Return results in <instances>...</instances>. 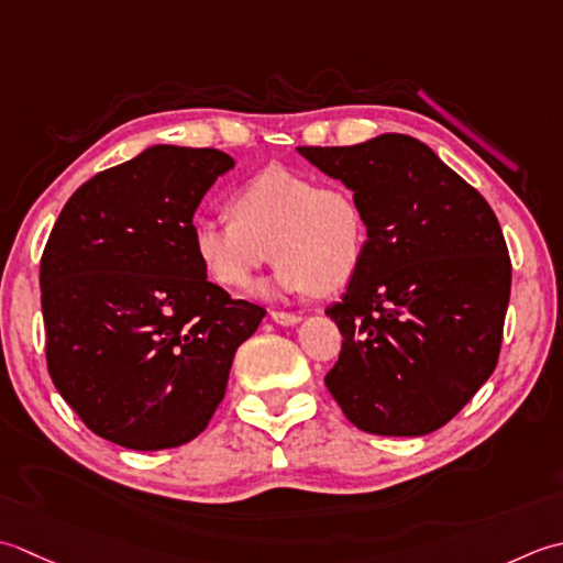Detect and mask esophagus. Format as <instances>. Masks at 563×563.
Returning a JSON list of instances; mask_svg holds the SVG:
<instances>
[{
    "mask_svg": "<svg viewBox=\"0 0 563 563\" xmlns=\"http://www.w3.org/2000/svg\"><path fill=\"white\" fill-rule=\"evenodd\" d=\"M272 320L277 325H284V328H291L296 323H301V316L296 313H284V311H272Z\"/></svg>",
    "mask_w": 563,
    "mask_h": 563,
    "instance_id": "34e87169",
    "label": "esophagus"
}]
</instances>
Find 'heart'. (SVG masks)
<instances>
[{"label": "heart", "instance_id": "obj_1", "mask_svg": "<svg viewBox=\"0 0 563 563\" xmlns=\"http://www.w3.org/2000/svg\"><path fill=\"white\" fill-rule=\"evenodd\" d=\"M233 221L199 218L191 250L211 282L247 291L269 255L277 265L267 294H335L357 277L366 221L345 187H318L289 169H265L231 199Z\"/></svg>", "mask_w": 563, "mask_h": 563}]
</instances>
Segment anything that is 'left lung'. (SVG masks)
I'll list each match as a JSON object with an SVG mask.
<instances>
[{"instance_id":"8db88e82","label":"left lung","mask_w":563,"mask_h":563,"mask_svg":"<svg viewBox=\"0 0 563 563\" xmlns=\"http://www.w3.org/2000/svg\"><path fill=\"white\" fill-rule=\"evenodd\" d=\"M296 151L340 179L366 221L357 277L325 311L345 338L328 391L364 432H434L498 364L512 274L498 218L418 137Z\"/></svg>"}]
</instances>
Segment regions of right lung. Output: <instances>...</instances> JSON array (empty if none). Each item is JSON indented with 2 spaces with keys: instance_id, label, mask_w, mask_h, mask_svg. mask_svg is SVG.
I'll return each instance as SVG.
<instances>
[{
  "instance_id": "right-lung-1",
  "label": "right lung",
  "mask_w": 563,
  "mask_h": 563,
  "mask_svg": "<svg viewBox=\"0 0 563 563\" xmlns=\"http://www.w3.org/2000/svg\"><path fill=\"white\" fill-rule=\"evenodd\" d=\"M233 167L213 147H147L85 181L43 250L53 384L91 432L125 450L203 432L235 350L265 318L206 279L191 250L203 194Z\"/></svg>"
}]
</instances>
